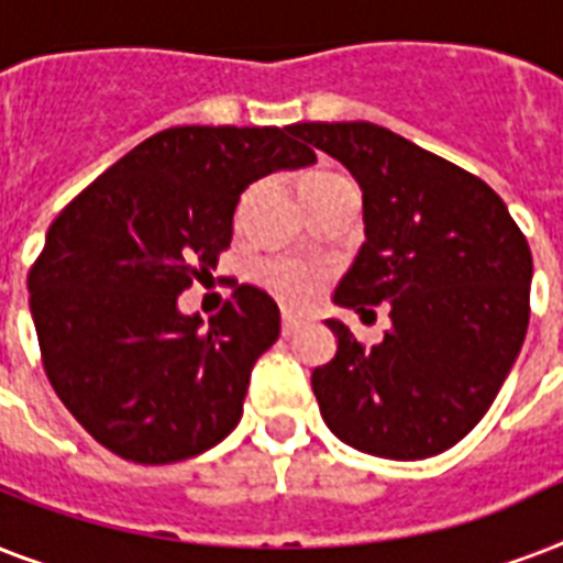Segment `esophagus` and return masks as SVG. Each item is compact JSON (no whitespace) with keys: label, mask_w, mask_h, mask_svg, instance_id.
<instances>
[{"label":"esophagus","mask_w":563,"mask_h":563,"mask_svg":"<svg viewBox=\"0 0 563 563\" xmlns=\"http://www.w3.org/2000/svg\"><path fill=\"white\" fill-rule=\"evenodd\" d=\"M283 335H291V333H298L300 330V318L289 316V312H283Z\"/></svg>","instance_id":"34e87169"}]
</instances>
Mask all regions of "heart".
Returning a JSON list of instances; mask_svg holds the SVG:
<instances>
[{
  "label": "heart",
  "instance_id": "obj_1",
  "mask_svg": "<svg viewBox=\"0 0 563 563\" xmlns=\"http://www.w3.org/2000/svg\"><path fill=\"white\" fill-rule=\"evenodd\" d=\"M327 178H339V175L318 172V175H309L303 184ZM256 280L263 283L272 295H277L286 307H307L318 298V291L324 286V274L303 263H295V260H263L256 265Z\"/></svg>",
  "mask_w": 563,
  "mask_h": 563
}]
</instances>
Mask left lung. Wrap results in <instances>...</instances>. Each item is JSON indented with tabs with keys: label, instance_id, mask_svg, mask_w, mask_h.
<instances>
[{
	"label": "left lung",
	"instance_id": "obj_1",
	"mask_svg": "<svg viewBox=\"0 0 563 563\" xmlns=\"http://www.w3.org/2000/svg\"><path fill=\"white\" fill-rule=\"evenodd\" d=\"M291 134L362 187L365 245L335 303H388L374 347L342 321L312 371L321 418L362 453L415 462L459 444L490 409L529 327L532 251L494 189L374 122H298ZM374 312V309H368Z\"/></svg>",
	"mask_w": 563,
	"mask_h": 563
}]
</instances>
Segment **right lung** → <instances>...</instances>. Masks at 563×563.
Returning <instances> with one entry per match:
<instances>
[{"label": "right lung", "mask_w": 563, "mask_h": 563, "mask_svg": "<svg viewBox=\"0 0 563 563\" xmlns=\"http://www.w3.org/2000/svg\"><path fill=\"white\" fill-rule=\"evenodd\" d=\"M289 128L184 125L148 136L52 221L29 272L48 383L110 453L172 464L236 429L254 362L280 335L263 289L207 324L178 295L216 268L247 184L312 166Z\"/></svg>", "instance_id": "obj_1"}]
</instances>
